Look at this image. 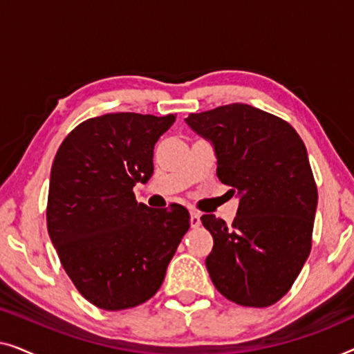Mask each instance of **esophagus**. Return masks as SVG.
<instances>
[{"instance_id":"1","label":"esophagus","mask_w":354,"mask_h":354,"mask_svg":"<svg viewBox=\"0 0 354 354\" xmlns=\"http://www.w3.org/2000/svg\"><path fill=\"white\" fill-rule=\"evenodd\" d=\"M190 224H192V227L193 229H195V227H198L201 224V214L198 211H192L190 212Z\"/></svg>"}]
</instances>
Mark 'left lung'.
I'll return each instance as SVG.
<instances>
[{
  "label": "left lung",
  "mask_w": 354,
  "mask_h": 354,
  "mask_svg": "<svg viewBox=\"0 0 354 354\" xmlns=\"http://www.w3.org/2000/svg\"><path fill=\"white\" fill-rule=\"evenodd\" d=\"M185 122L211 142L217 177L240 198L232 225L201 217L214 240L206 258L212 283L241 306H270L311 251L317 188L306 147L288 122L250 104L219 106Z\"/></svg>",
  "instance_id": "8db88e82"
}]
</instances>
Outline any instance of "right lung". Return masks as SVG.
<instances>
[{"label": "right lung", "instance_id": "obj_1", "mask_svg": "<svg viewBox=\"0 0 354 354\" xmlns=\"http://www.w3.org/2000/svg\"><path fill=\"white\" fill-rule=\"evenodd\" d=\"M174 122V114L88 119L53 161L48 234L82 297L106 311L151 298L190 227L183 206L153 209L132 192L151 178L154 145Z\"/></svg>", "mask_w": 354, "mask_h": 354}]
</instances>
